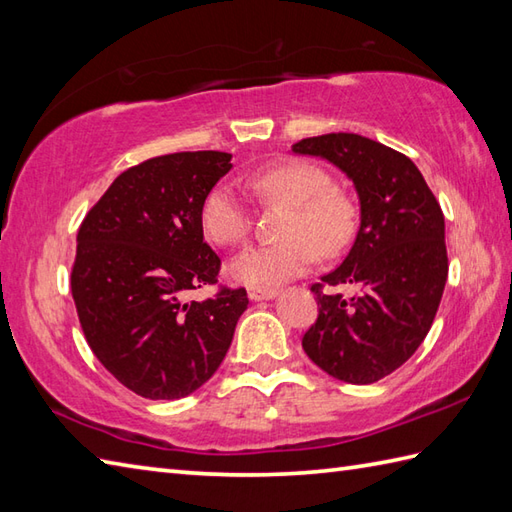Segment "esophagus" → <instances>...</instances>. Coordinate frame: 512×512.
<instances>
[{
  "label": "esophagus",
  "instance_id": "esophagus-1",
  "mask_svg": "<svg viewBox=\"0 0 512 512\" xmlns=\"http://www.w3.org/2000/svg\"><path fill=\"white\" fill-rule=\"evenodd\" d=\"M277 295V288L270 286H248V297L253 301H264V299H273Z\"/></svg>",
  "mask_w": 512,
  "mask_h": 512
}]
</instances>
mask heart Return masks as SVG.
Instances as JSON below:
<instances>
[{"label":"heart","instance_id":"1","mask_svg":"<svg viewBox=\"0 0 512 512\" xmlns=\"http://www.w3.org/2000/svg\"><path fill=\"white\" fill-rule=\"evenodd\" d=\"M246 187L264 204H286L273 244L253 246L228 264V275L242 284H279L297 277L321 257H336L352 244L358 213L354 202L332 187V176L306 160L275 162L250 173ZM202 233L220 246L246 242L253 226L248 202L231 182H217L200 206Z\"/></svg>","mask_w":512,"mask_h":512}]
</instances>
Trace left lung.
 Wrapping results in <instances>:
<instances>
[{
	"label": "left lung",
	"instance_id": "left-lung-1",
	"mask_svg": "<svg viewBox=\"0 0 512 512\" xmlns=\"http://www.w3.org/2000/svg\"><path fill=\"white\" fill-rule=\"evenodd\" d=\"M352 178L361 226L343 264L312 284L319 314L301 339L323 372L352 385L389 376L427 336L449 275L444 215L422 173L400 151L358 134L292 145ZM359 286L347 300L327 288Z\"/></svg>",
	"mask_w": 512,
	"mask_h": 512
}]
</instances>
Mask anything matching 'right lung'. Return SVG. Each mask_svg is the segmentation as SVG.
<instances>
[{"label": "right lung", "instance_id": "add662e5", "mask_svg": "<svg viewBox=\"0 0 512 512\" xmlns=\"http://www.w3.org/2000/svg\"><path fill=\"white\" fill-rule=\"evenodd\" d=\"M224 151L156 156L118 176L76 235L72 299L85 341L118 383L149 400L189 396L209 380L248 308L217 284L222 259L204 242L200 206L231 171ZM217 285L204 302L189 289Z\"/></svg>", "mask_w": 512, "mask_h": 512}]
</instances>
